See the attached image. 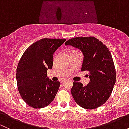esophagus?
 <instances>
[{"label": "esophagus", "instance_id": "34e87169", "mask_svg": "<svg viewBox=\"0 0 129 129\" xmlns=\"http://www.w3.org/2000/svg\"><path fill=\"white\" fill-rule=\"evenodd\" d=\"M61 81H62V82H64L65 81V79H63V80H61Z\"/></svg>", "mask_w": 129, "mask_h": 129}]
</instances>
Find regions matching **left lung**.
<instances>
[{
  "mask_svg": "<svg viewBox=\"0 0 129 129\" xmlns=\"http://www.w3.org/2000/svg\"><path fill=\"white\" fill-rule=\"evenodd\" d=\"M66 45L81 50L84 55L82 71L89 72L87 86L74 82L71 93L75 102L85 109L101 106L109 98L116 80V72L110 51L101 41L93 37H74Z\"/></svg>",
  "mask_w": 129,
  "mask_h": 129,
  "instance_id": "1",
  "label": "left lung"
}]
</instances>
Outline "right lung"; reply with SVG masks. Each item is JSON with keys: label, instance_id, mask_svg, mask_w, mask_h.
Returning a JSON list of instances; mask_svg holds the SVG:
<instances>
[{"label": "right lung", "instance_id": "right-lung-1", "mask_svg": "<svg viewBox=\"0 0 129 129\" xmlns=\"http://www.w3.org/2000/svg\"><path fill=\"white\" fill-rule=\"evenodd\" d=\"M66 40L40 39L28 47L20 58L16 73L18 90L31 107L44 108L55 98L60 83L49 79L47 72L52 68L54 53Z\"/></svg>", "mask_w": 129, "mask_h": 129}]
</instances>
